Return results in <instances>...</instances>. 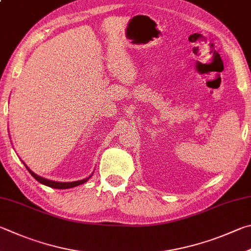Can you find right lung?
<instances>
[{"instance_id":"obj_1","label":"right lung","mask_w":251,"mask_h":251,"mask_svg":"<svg viewBox=\"0 0 251 251\" xmlns=\"http://www.w3.org/2000/svg\"><path fill=\"white\" fill-rule=\"evenodd\" d=\"M27 170L29 171V173L31 176H33L36 180L38 182H40L42 184H45L47 186H50V188H53V189H70V188H75V186H78L80 184H83L84 182H86L89 180V177H86V179L83 180H80V181H75V182H57V181H51V180H47L45 179V177H42L36 175L33 171H31L28 167L26 166Z\"/></svg>"}]
</instances>
